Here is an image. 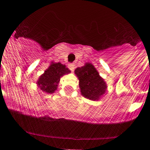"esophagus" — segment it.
<instances>
[{"label": "esophagus", "instance_id": "esophagus-1", "mask_svg": "<svg viewBox=\"0 0 150 150\" xmlns=\"http://www.w3.org/2000/svg\"><path fill=\"white\" fill-rule=\"evenodd\" d=\"M68 67L72 72H73L74 69H75V64H74V63H69L68 65Z\"/></svg>", "mask_w": 150, "mask_h": 150}]
</instances>
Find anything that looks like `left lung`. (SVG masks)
<instances>
[{"mask_svg": "<svg viewBox=\"0 0 150 150\" xmlns=\"http://www.w3.org/2000/svg\"><path fill=\"white\" fill-rule=\"evenodd\" d=\"M75 74L79 80L81 93L86 98L98 101L107 91V83L92 63L75 69Z\"/></svg>", "mask_w": 150, "mask_h": 150, "instance_id": "obj_1", "label": "left lung"}]
</instances>
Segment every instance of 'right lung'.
<instances>
[{"instance_id": "add662e5", "label": "right lung", "mask_w": 150, "mask_h": 150, "mask_svg": "<svg viewBox=\"0 0 150 150\" xmlns=\"http://www.w3.org/2000/svg\"><path fill=\"white\" fill-rule=\"evenodd\" d=\"M70 70L60 63L52 62L48 68L36 81L37 87L46 93H54L57 90L60 78L70 73Z\"/></svg>"}]
</instances>
